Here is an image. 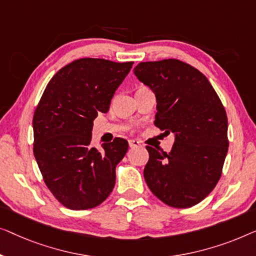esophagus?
I'll return each instance as SVG.
<instances>
[{
	"instance_id": "1",
	"label": "esophagus",
	"mask_w": 256,
	"mask_h": 256,
	"mask_svg": "<svg viewBox=\"0 0 256 256\" xmlns=\"http://www.w3.org/2000/svg\"><path fill=\"white\" fill-rule=\"evenodd\" d=\"M128 145L131 148H136V147L140 146V142H138V140H128Z\"/></svg>"
}]
</instances>
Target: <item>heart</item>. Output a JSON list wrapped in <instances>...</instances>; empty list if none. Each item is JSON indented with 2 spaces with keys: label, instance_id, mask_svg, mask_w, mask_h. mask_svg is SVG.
I'll use <instances>...</instances> for the list:
<instances>
[{
  "label": "heart",
  "instance_id": "obj_1",
  "mask_svg": "<svg viewBox=\"0 0 256 256\" xmlns=\"http://www.w3.org/2000/svg\"><path fill=\"white\" fill-rule=\"evenodd\" d=\"M140 88H145V87H140ZM140 88H139V89H140Z\"/></svg>",
  "mask_w": 256,
  "mask_h": 256
}]
</instances>
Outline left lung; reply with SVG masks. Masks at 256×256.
Wrapping results in <instances>:
<instances>
[{
	"label": "left lung",
	"mask_w": 256,
	"mask_h": 256,
	"mask_svg": "<svg viewBox=\"0 0 256 256\" xmlns=\"http://www.w3.org/2000/svg\"><path fill=\"white\" fill-rule=\"evenodd\" d=\"M133 72L156 94V126L175 134L169 153L146 146L147 186L169 206H194L222 176L228 150L225 108L205 75L183 61H147Z\"/></svg>",
	"instance_id": "8db88e82"
}]
</instances>
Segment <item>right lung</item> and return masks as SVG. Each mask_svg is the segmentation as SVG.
<instances>
[{
    "label": "right lung",
    "mask_w": 256,
    "mask_h": 256,
    "mask_svg": "<svg viewBox=\"0 0 256 256\" xmlns=\"http://www.w3.org/2000/svg\"><path fill=\"white\" fill-rule=\"evenodd\" d=\"M133 62L84 58L51 78L34 114V154L53 196L70 210H87L108 198L116 166L128 142L116 138L92 145L94 120L109 111L114 92Z\"/></svg>",
    "instance_id": "obj_1"
}]
</instances>
